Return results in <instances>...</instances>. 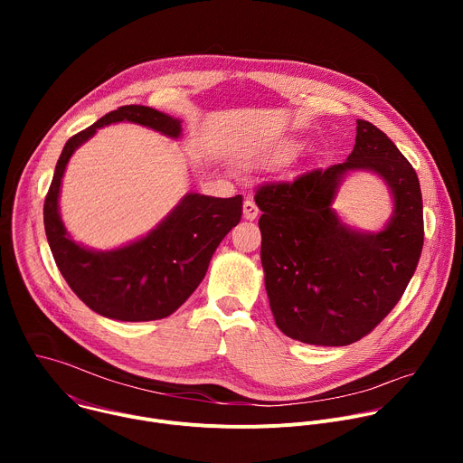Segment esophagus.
Wrapping results in <instances>:
<instances>
[{
  "mask_svg": "<svg viewBox=\"0 0 463 463\" xmlns=\"http://www.w3.org/2000/svg\"><path fill=\"white\" fill-rule=\"evenodd\" d=\"M256 216H258V207L254 205L252 200H245L243 202V218L252 222V220H256Z\"/></svg>",
  "mask_w": 463,
  "mask_h": 463,
  "instance_id": "esophagus-1",
  "label": "esophagus"
}]
</instances>
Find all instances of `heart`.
<instances>
[{"label": "heart", "mask_w": 463, "mask_h": 463, "mask_svg": "<svg viewBox=\"0 0 463 463\" xmlns=\"http://www.w3.org/2000/svg\"><path fill=\"white\" fill-rule=\"evenodd\" d=\"M291 148H293V145H289V148H288V150H291Z\"/></svg>", "instance_id": "1"}]
</instances>
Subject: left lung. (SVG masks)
<instances>
[{
  "mask_svg": "<svg viewBox=\"0 0 463 463\" xmlns=\"http://www.w3.org/2000/svg\"><path fill=\"white\" fill-rule=\"evenodd\" d=\"M377 173L394 211L379 233L346 226L331 209L350 171ZM261 268L280 332L317 346H346L392 311L423 249V200L412 165L379 128L357 120L345 163L258 188Z\"/></svg>",
  "mask_w": 463,
  "mask_h": 463,
  "instance_id": "1",
  "label": "left lung"
}]
</instances>
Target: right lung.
<instances>
[{"mask_svg":"<svg viewBox=\"0 0 463 463\" xmlns=\"http://www.w3.org/2000/svg\"><path fill=\"white\" fill-rule=\"evenodd\" d=\"M136 122L179 139L181 120L148 106H120L65 143L43 203V225L56 266L75 295L95 313L143 322L172 315L202 284L220 241L241 218V195L190 192L146 236L111 250L77 243L60 218V186L71 156L97 129Z\"/></svg>","mask_w":463,"mask_h":463,"instance_id":"right-lung-1","label":"right lung"}]
</instances>
